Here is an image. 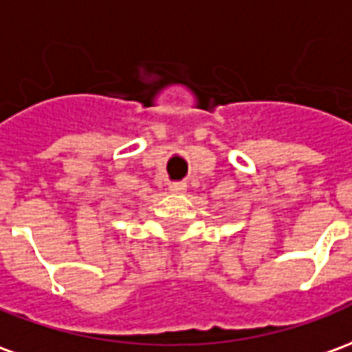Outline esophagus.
<instances>
[{"mask_svg":"<svg viewBox=\"0 0 352 352\" xmlns=\"http://www.w3.org/2000/svg\"><path fill=\"white\" fill-rule=\"evenodd\" d=\"M186 190H188V184L186 182H172L170 184L172 193H184Z\"/></svg>","mask_w":352,"mask_h":352,"instance_id":"1","label":"esophagus"}]
</instances>
